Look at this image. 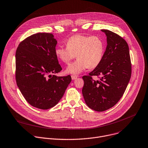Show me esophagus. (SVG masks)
<instances>
[{"mask_svg": "<svg viewBox=\"0 0 148 148\" xmlns=\"http://www.w3.org/2000/svg\"><path fill=\"white\" fill-rule=\"evenodd\" d=\"M71 78L73 80H74L75 79L77 78V76H75V75H71Z\"/></svg>", "mask_w": 148, "mask_h": 148, "instance_id": "obj_1", "label": "esophagus"}]
</instances>
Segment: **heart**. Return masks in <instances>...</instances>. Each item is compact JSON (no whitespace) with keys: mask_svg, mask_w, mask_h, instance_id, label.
<instances>
[{"mask_svg":"<svg viewBox=\"0 0 148 148\" xmlns=\"http://www.w3.org/2000/svg\"><path fill=\"white\" fill-rule=\"evenodd\" d=\"M66 46L56 47L55 54L60 61L67 64L77 55L78 59L66 69L67 73L74 75L81 73L87 68L96 67L101 62L105 52L104 42L98 36L75 35L68 39Z\"/></svg>","mask_w":148,"mask_h":148,"instance_id":"obj_1","label":"heart"}]
</instances>
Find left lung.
<instances>
[{
    "label": "left lung",
    "instance_id": "8db88e82",
    "mask_svg": "<svg viewBox=\"0 0 148 148\" xmlns=\"http://www.w3.org/2000/svg\"><path fill=\"white\" fill-rule=\"evenodd\" d=\"M107 37L103 59L89 75L82 77V90L86 105L97 112L113 107L123 96L131 75V63L127 42L108 29H101ZM92 76H100L95 81Z\"/></svg>",
    "mask_w": 148,
    "mask_h": 148
}]
</instances>
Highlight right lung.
Listing matches in <instances>:
<instances>
[{"mask_svg":"<svg viewBox=\"0 0 148 148\" xmlns=\"http://www.w3.org/2000/svg\"><path fill=\"white\" fill-rule=\"evenodd\" d=\"M57 43L52 34L38 33L23 40L17 49V85L28 103L38 109L56 105L71 81L70 75H52L62 69L55 54Z\"/></svg>","mask_w":148,"mask_h":148,"instance_id":"add662e5","label":"right lung"}]
</instances>
